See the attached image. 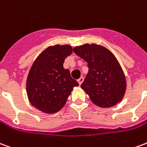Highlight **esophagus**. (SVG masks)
Wrapping results in <instances>:
<instances>
[{"instance_id":"obj_1","label":"esophagus","mask_w":147,"mask_h":147,"mask_svg":"<svg viewBox=\"0 0 147 147\" xmlns=\"http://www.w3.org/2000/svg\"><path fill=\"white\" fill-rule=\"evenodd\" d=\"M83 82H84V77H80V78L78 80V83H79V84H80V85H81Z\"/></svg>"}]
</instances>
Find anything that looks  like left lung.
<instances>
[{
  "mask_svg": "<svg viewBox=\"0 0 147 147\" xmlns=\"http://www.w3.org/2000/svg\"><path fill=\"white\" fill-rule=\"evenodd\" d=\"M77 56L88 62L89 71L81 88L91 102L102 108L117 105L127 89L124 71L115 56L104 46L85 44L74 48Z\"/></svg>",
  "mask_w": 147,
  "mask_h": 147,
  "instance_id": "obj_1",
  "label": "left lung"
}]
</instances>
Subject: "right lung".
<instances>
[{
    "mask_svg": "<svg viewBox=\"0 0 147 147\" xmlns=\"http://www.w3.org/2000/svg\"><path fill=\"white\" fill-rule=\"evenodd\" d=\"M72 51L69 45L49 46L31 67L26 81L28 98L42 112L54 114L60 111L73 88L79 86L71 77L70 71L63 67L64 59Z\"/></svg>",
    "mask_w": 147,
    "mask_h": 147,
    "instance_id": "obj_1",
    "label": "right lung"
}]
</instances>
